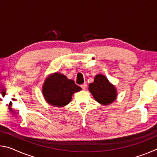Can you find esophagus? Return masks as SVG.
<instances>
[{"mask_svg":"<svg viewBox=\"0 0 157 157\" xmlns=\"http://www.w3.org/2000/svg\"><path fill=\"white\" fill-rule=\"evenodd\" d=\"M86 86H87V85H86V83H84L83 84H82L80 86L82 87V89H84V90L85 89H86Z\"/></svg>","mask_w":157,"mask_h":157,"instance_id":"esophagus-1","label":"esophagus"}]
</instances>
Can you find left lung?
Wrapping results in <instances>:
<instances>
[{
    "mask_svg": "<svg viewBox=\"0 0 157 157\" xmlns=\"http://www.w3.org/2000/svg\"><path fill=\"white\" fill-rule=\"evenodd\" d=\"M89 90L95 100L103 105L112 103L117 96L116 87L102 74L95 76L94 82L89 84Z\"/></svg>",
    "mask_w": 157,
    "mask_h": 157,
    "instance_id": "1",
    "label": "left lung"
}]
</instances>
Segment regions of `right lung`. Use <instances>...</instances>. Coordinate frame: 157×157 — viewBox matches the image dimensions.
Masks as SVG:
<instances>
[{"label": "right lung", "instance_id": "1", "mask_svg": "<svg viewBox=\"0 0 157 157\" xmlns=\"http://www.w3.org/2000/svg\"><path fill=\"white\" fill-rule=\"evenodd\" d=\"M81 87L59 73H55L46 78L43 85V94L46 102L54 107H64L72 99L75 92L81 91Z\"/></svg>", "mask_w": 157, "mask_h": 157}]
</instances>
